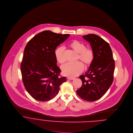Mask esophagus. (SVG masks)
<instances>
[{"label":"esophagus","instance_id":"34e87169","mask_svg":"<svg viewBox=\"0 0 133 133\" xmlns=\"http://www.w3.org/2000/svg\"><path fill=\"white\" fill-rule=\"evenodd\" d=\"M67 78H68V79L70 80H74V78H73V77H68Z\"/></svg>","mask_w":133,"mask_h":133}]
</instances>
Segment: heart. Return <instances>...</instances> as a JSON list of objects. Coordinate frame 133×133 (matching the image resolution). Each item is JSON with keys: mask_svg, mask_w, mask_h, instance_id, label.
<instances>
[{"mask_svg": "<svg viewBox=\"0 0 133 133\" xmlns=\"http://www.w3.org/2000/svg\"><path fill=\"white\" fill-rule=\"evenodd\" d=\"M70 47L77 53L76 60H80L87 66L90 65L93 62L95 54L93 50L90 48H87L83 42L78 40H73L69 43ZM55 58L57 62L62 64L65 61V48L61 46L55 51ZM62 72L65 76L74 77L78 76L84 70V65L80 61L75 63H66L61 67Z\"/></svg>", "mask_w": 133, "mask_h": 133, "instance_id": "1", "label": "heart"}]
</instances>
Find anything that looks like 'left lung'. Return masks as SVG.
<instances>
[{
    "label": "left lung",
    "mask_w": 133,
    "mask_h": 133,
    "mask_svg": "<svg viewBox=\"0 0 133 133\" xmlns=\"http://www.w3.org/2000/svg\"><path fill=\"white\" fill-rule=\"evenodd\" d=\"M83 38L90 43L95 58L88 71L79 76L82 84L76 93L84 100L94 101L104 95L112 85L115 61L111 48L104 39L94 34Z\"/></svg>",
    "instance_id": "obj_1"
}]
</instances>
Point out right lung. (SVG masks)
Here are the masks:
<instances>
[{
  "mask_svg": "<svg viewBox=\"0 0 133 133\" xmlns=\"http://www.w3.org/2000/svg\"><path fill=\"white\" fill-rule=\"evenodd\" d=\"M70 35L44 31L26 45L20 70L24 86L34 99L40 101L52 99L58 93L60 85L66 81L65 77L60 75L55 53Z\"/></svg>",
  "mask_w": 133,
  "mask_h": 133,
  "instance_id": "1",
  "label": "right lung"
}]
</instances>
